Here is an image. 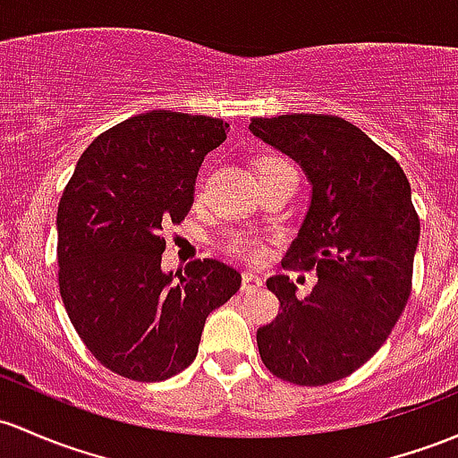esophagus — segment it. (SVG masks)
Masks as SVG:
<instances>
[{
  "label": "esophagus",
  "mask_w": 458,
  "mask_h": 458,
  "mask_svg": "<svg viewBox=\"0 0 458 458\" xmlns=\"http://www.w3.org/2000/svg\"><path fill=\"white\" fill-rule=\"evenodd\" d=\"M262 288V279L258 277L255 273H244L242 275V293H258V290Z\"/></svg>",
  "instance_id": "1"
}]
</instances>
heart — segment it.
<instances>
[{
  "mask_svg": "<svg viewBox=\"0 0 458 458\" xmlns=\"http://www.w3.org/2000/svg\"><path fill=\"white\" fill-rule=\"evenodd\" d=\"M279 164H286V161L277 159V157H267V159L259 161V168H270V165H279ZM259 168H258V170H259ZM229 247L233 249V250H238V253L247 255V258H253V259H255V258H262V253H264V249L259 247V244L255 242V240L242 238V235H238V238L231 240Z\"/></svg>",
  "mask_w": 458,
  "mask_h": 458,
  "instance_id": "heart-1",
  "label": "heart"
}]
</instances>
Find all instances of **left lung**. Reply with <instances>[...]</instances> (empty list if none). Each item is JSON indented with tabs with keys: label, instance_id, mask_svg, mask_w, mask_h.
<instances>
[{
	"label": "left lung",
	"instance_id": "8db88e82",
	"mask_svg": "<svg viewBox=\"0 0 458 458\" xmlns=\"http://www.w3.org/2000/svg\"><path fill=\"white\" fill-rule=\"evenodd\" d=\"M249 129L306 170L312 200L284 268H317V286L297 299L288 275L258 349L273 376L299 386L347 377L386 341L412 288L420 216L404 170L352 122L321 113L250 117Z\"/></svg>",
	"mask_w": 458,
	"mask_h": 458
}]
</instances>
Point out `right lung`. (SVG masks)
<instances>
[{
	"label": "right lung",
	"mask_w": 458,
	"mask_h": 458,
	"mask_svg": "<svg viewBox=\"0 0 458 458\" xmlns=\"http://www.w3.org/2000/svg\"><path fill=\"white\" fill-rule=\"evenodd\" d=\"M227 122L174 111L140 113L91 141L58 203V288L96 360L135 382L191 365L205 318L242 275L218 259L164 273L165 225L191 209L194 183Z\"/></svg>",
	"instance_id": "right-lung-1"
}]
</instances>
